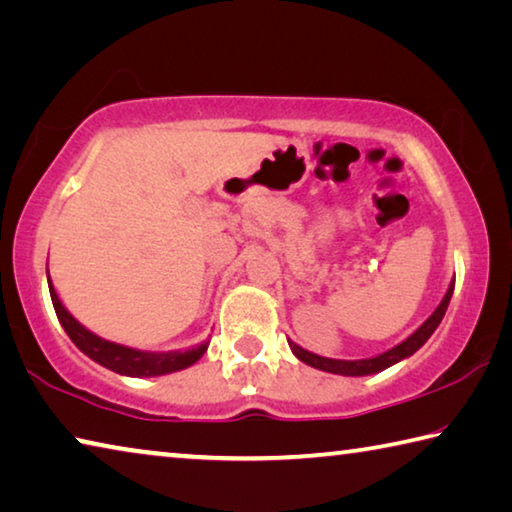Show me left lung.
<instances>
[{
    "label": "left lung",
    "instance_id": "obj_1",
    "mask_svg": "<svg viewBox=\"0 0 512 512\" xmlns=\"http://www.w3.org/2000/svg\"><path fill=\"white\" fill-rule=\"evenodd\" d=\"M452 293H454V282L449 284V289L445 293V298L440 300V305L433 309V314L424 320V323L415 329V332L409 336V339H404L402 343H397L395 348L386 350L377 354V357H368V359H327V357H320V354L309 352L305 348H300L298 343L289 341V348L291 352L296 354V357L307 363L311 368H318V370H325V372H332V375H343V377H366V375H375V372H381L386 368L395 366V363H400L404 359H409L413 352H418L424 343L429 341V336L436 332V327L440 325V320H443L445 311L449 300H452Z\"/></svg>",
    "mask_w": 512,
    "mask_h": 512
}]
</instances>
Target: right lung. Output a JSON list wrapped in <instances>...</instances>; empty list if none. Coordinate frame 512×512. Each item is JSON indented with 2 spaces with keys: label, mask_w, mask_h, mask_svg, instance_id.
<instances>
[{
  "label": "right lung",
  "mask_w": 512,
  "mask_h": 512,
  "mask_svg": "<svg viewBox=\"0 0 512 512\" xmlns=\"http://www.w3.org/2000/svg\"><path fill=\"white\" fill-rule=\"evenodd\" d=\"M47 284H49V293H51V302H54L56 316L69 339H72V343L83 354H88L92 361H97L99 366L108 368L112 372H119V375L160 377V375H169V372L185 370L189 366H194V363L207 352V345H210L207 341H203L189 350L149 352V350H137V348H128V345L106 341L94 332H90L88 327H83L79 320H76L63 307V302H60L54 284H51L49 271H47Z\"/></svg>",
  "instance_id": "obj_1"
}]
</instances>
